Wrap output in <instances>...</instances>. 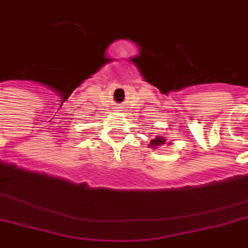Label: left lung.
Here are the masks:
<instances>
[{
    "label": "left lung",
    "instance_id": "1",
    "mask_svg": "<svg viewBox=\"0 0 248 248\" xmlns=\"http://www.w3.org/2000/svg\"><path fill=\"white\" fill-rule=\"evenodd\" d=\"M161 144H165V139L164 137L157 136L155 137V140H152L151 141V146L152 148H156V146H160Z\"/></svg>",
    "mask_w": 248,
    "mask_h": 248
}]
</instances>
